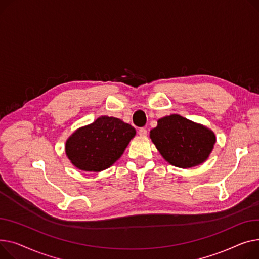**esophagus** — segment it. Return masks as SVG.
Instances as JSON below:
<instances>
[{
  "label": "esophagus",
  "mask_w": 259,
  "mask_h": 259,
  "mask_svg": "<svg viewBox=\"0 0 259 259\" xmlns=\"http://www.w3.org/2000/svg\"><path fill=\"white\" fill-rule=\"evenodd\" d=\"M139 135L142 137H145L147 135V131L144 127H141V128H139Z\"/></svg>",
  "instance_id": "obj_1"
}]
</instances>
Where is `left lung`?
Instances as JSON below:
<instances>
[{"label": "left lung", "mask_w": 259, "mask_h": 259, "mask_svg": "<svg viewBox=\"0 0 259 259\" xmlns=\"http://www.w3.org/2000/svg\"><path fill=\"white\" fill-rule=\"evenodd\" d=\"M149 137L164 160L180 168L204 163L217 142L213 131L178 114L160 118Z\"/></svg>", "instance_id": "obj_1"}]
</instances>
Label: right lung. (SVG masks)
<instances>
[{"mask_svg": "<svg viewBox=\"0 0 259 259\" xmlns=\"http://www.w3.org/2000/svg\"><path fill=\"white\" fill-rule=\"evenodd\" d=\"M136 130L115 117L100 116L76 130L66 141V156L80 170L99 172L123 155Z\"/></svg>", "mask_w": 259, "mask_h": 259, "instance_id": "obj_1", "label": "right lung"}]
</instances>
